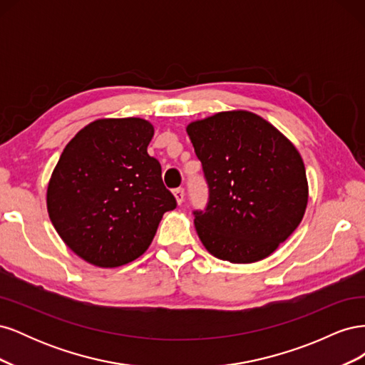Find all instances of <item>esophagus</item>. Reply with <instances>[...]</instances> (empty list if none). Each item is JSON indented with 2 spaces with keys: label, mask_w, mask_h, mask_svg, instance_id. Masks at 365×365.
<instances>
[{
  "label": "esophagus",
  "mask_w": 365,
  "mask_h": 365,
  "mask_svg": "<svg viewBox=\"0 0 365 365\" xmlns=\"http://www.w3.org/2000/svg\"><path fill=\"white\" fill-rule=\"evenodd\" d=\"M173 196H175L176 202H178V204L181 205L182 201H184V189H182V187H178V189H175V190H173Z\"/></svg>",
  "instance_id": "obj_1"
}]
</instances>
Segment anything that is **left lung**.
<instances>
[{
  "instance_id": "1",
  "label": "left lung",
  "mask_w": 365,
  "mask_h": 365,
  "mask_svg": "<svg viewBox=\"0 0 365 365\" xmlns=\"http://www.w3.org/2000/svg\"><path fill=\"white\" fill-rule=\"evenodd\" d=\"M210 201L193 212L212 256L231 263L267 259L300 225L309 187L300 152L260 115L235 109L187 125Z\"/></svg>"
}]
</instances>
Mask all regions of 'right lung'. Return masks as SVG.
Here are the masks:
<instances>
[{"instance_id":"1","label":"right lung","mask_w":365,"mask_h":365,"mask_svg":"<svg viewBox=\"0 0 365 365\" xmlns=\"http://www.w3.org/2000/svg\"><path fill=\"white\" fill-rule=\"evenodd\" d=\"M150 121L98 118L65 146L47 189L53 227L74 254L98 268L138 259L163 215L176 207L148 153Z\"/></svg>"}]
</instances>
